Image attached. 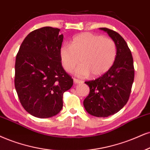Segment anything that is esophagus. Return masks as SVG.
Segmentation results:
<instances>
[{"label": "esophagus", "mask_w": 150, "mask_h": 150, "mask_svg": "<svg viewBox=\"0 0 150 150\" xmlns=\"http://www.w3.org/2000/svg\"><path fill=\"white\" fill-rule=\"evenodd\" d=\"M74 82L75 83L79 84V83H83V81H81V80H79V79H74Z\"/></svg>", "instance_id": "1"}]
</instances>
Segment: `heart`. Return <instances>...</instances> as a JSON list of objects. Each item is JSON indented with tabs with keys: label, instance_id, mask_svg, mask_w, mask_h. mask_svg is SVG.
<instances>
[{
	"label": "heart",
	"instance_id": "1",
	"mask_svg": "<svg viewBox=\"0 0 150 150\" xmlns=\"http://www.w3.org/2000/svg\"><path fill=\"white\" fill-rule=\"evenodd\" d=\"M117 54L112 39L90 33H83L72 38L70 45L63 44L59 49L61 64L70 72L78 64L74 74L81 77L99 76L111 67Z\"/></svg>",
	"mask_w": 150,
	"mask_h": 150
}]
</instances>
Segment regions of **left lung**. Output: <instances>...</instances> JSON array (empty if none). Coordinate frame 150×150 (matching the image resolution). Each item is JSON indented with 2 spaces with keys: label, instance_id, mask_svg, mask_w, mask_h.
<instances>
[{
  "label": "left lung",
  "instance_id": "left-lung-1",
  "mask_svg": "<svg viewBox=\"0 0 150 150\" xmlns=\"http://www.w3.org/2000/svg\"><path fill=\"white\" fill-rule=\"evenodd\" d=\"M115 42L117 54L113 64L106 74L94 81L85 82L90 93L83 101L86 111L98 117H106L121 110L129 100L134 80V60L127 42L119 33L100 28Z\"/></svg>",
  "mask_w": 150,
  "mask_h": 150
}]
</instances>
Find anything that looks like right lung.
I'll use <instances>...</instances> for the list:
<instances>
[{"label":"right lung","mask_w":150,"mask_h":150,"mask_svg":"<svg viewBox=\"0 0 150 150\" xmlns=\"http://www.w3.org/2000/svg\"><path fill=\"white\" fill-rule=\"evenodd\" d=\"M59 32L49 26L33 30L24 39L16 57V91L22 106L36 117L58 114L63 93L73 86L59 56L63 41Z\"/></svg>","instance_id":"1"}]
</instances>
